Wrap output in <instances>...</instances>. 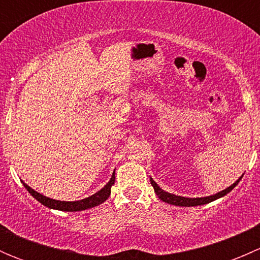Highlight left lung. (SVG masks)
Listing matches in <instances>:
<instances>
[{"label":"left lung","instance_id":"left-lung-1","mask_svg":"<svg viewBox=\"0 0 260 260\" xmlns=\"http://www.w3.org/2000/svg\"><path fill=\"white\" fill-rule=\"evenodd\" d=\"M242 177H240L239 180L235 181V182L233 183L232 186H229V187L225 188V190L220 191V192L215 193V195L206 196V198H196V199L183 198V196H176V195H174V193L166 192V191L162 190V188L159 187V186L157 185L156 182H154L152 177H149V181H151V185L153 186L154 192H156V195L158 196V198L161 199L162 201H165V203L171 204V205H176V206H199V205H205V204L211 203V201L216 200V199L222 198V196H225V195H226V193H229L230 191H232L233 188H234L235 186H237L238 183H239V181L242 180Z\"/></svg>","mask_w":260,"mask_h":260}]
</instances>
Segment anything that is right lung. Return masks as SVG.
I'll return each mask as SVG.
<instances>
[{
	"mask_svg": "<svg viewBox=\"0 0 260 260\" xmlns=\"http://www.w3.org/2000/svg\"><path fill=\"white\" fill-rule=\"evenodd\" d=\"M115 181V172H113L112 175V179L108 181L106 186H104L102 190H99L98 192H95L94 195L89 196V198L83 199V200H78V201H60V200H54V199L46 198V196L41 195V193L36 192L35 190L30 187L28 185H26L25 182L23 186L26 187V190L39 201V203L43 204L44 206L50 209H55V210H61V211H81V210H86V209L94 208V206L101 205L102 203L107 200L111 195V187L114 185Z\"/></svg>",
	"mask_w": 260,
	"mask_h": 260,
	"instance_id": "obj_1",
	"label": "right lung"
}]
</instances>
